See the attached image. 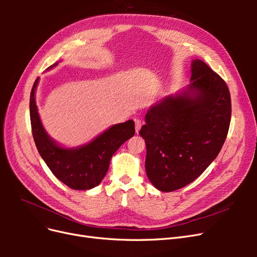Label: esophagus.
Listing matches in <instances>:
<instances>
[{"instance_id":"34e87169","label":"esophagus","mask_w":257,"mask_h":257,"mask_svg":"<svg viewBox=\"0 0 257 257\" xmlns=\"http://www.w3.org/2000/svg\"><path fill=\"white\" fill-rule=\"evenodd\" d=\"M142 125H143V122H142V120H135V130H136V133L138 134V132L141 131V128H142Z\"/></svg>"}]
</instances>
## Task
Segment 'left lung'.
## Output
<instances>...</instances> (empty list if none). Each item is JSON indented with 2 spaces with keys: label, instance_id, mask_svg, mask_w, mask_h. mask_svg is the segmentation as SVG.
Wrapping results in <instances>:
<instances>
[{
  "label": "left lung",
  "instance_id": "1",
  "mask_svg": "<svg viewBox=\"0 0 257 257\" xmlns=\"http://www.w3.org/2000/svg\"><path fill=\"white\" fill-rule=\"evenodd\" d=\"M191 84L147 111L139 131L146 142V173L162 192L193 182L220 153L231 103L227 84L201 60L192 61Z\"/></svg>",
  "mask_w": 257,
  "mask_h": 257
}]
</instances>
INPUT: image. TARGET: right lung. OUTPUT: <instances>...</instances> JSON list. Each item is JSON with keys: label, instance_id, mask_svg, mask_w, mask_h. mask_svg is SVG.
I'll return each instance as SVG.
<instances>
[{"label": "right lung", "instance_id": "obj_1", "mask_svg": "<svg viewBox=\"0 0 257 257\" xmlns=\"http://www.w3.org/2000/svg\"><path fill=\"white\" fill-rule=\"evenodd\" d=\"M53 64L49 68L56 66ZM35 80L30 95L32 134L41 157L52 174L73 190H90L103 180L114 152L135 134V123L128 120L112 125L91 143L73 149L59 146L46 133L35 102Z\"/></svg>", "mask_w": 257, "mask_h": 257}]
</instances>
